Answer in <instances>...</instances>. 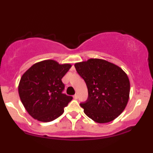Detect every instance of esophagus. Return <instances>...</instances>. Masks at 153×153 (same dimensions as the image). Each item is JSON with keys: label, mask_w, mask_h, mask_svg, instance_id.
I'll use <instances>...</instances> for the list:
<instances>
[{"label": "esophagus", "mask_w": 153, "mask_h": 153, "mask_svg": "<svg viewBox=\"0 0 153 153\" xmlns=\"http://www.w3.org/2000/svg\"><path fill=\"white\" fill-rule=\"evenodd\" d=\"M78 95H77V94L73 95V98L75 99V100H76V99H78Z\"/></svg>", "instance_id": "1"}]
</instances>
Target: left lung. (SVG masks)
Returning a JSON list of instances; mask_svg holds the SVG:
<instances>
[{
	"mask_svg": "<svg viewBox=\"0 0 153 153\" xmlns=\"http://www.w3.org/2000/svg\"><path fill=\"white\" fill-rule=\"evenodd\" d=\"M75 68L88 88V100L80 104L85 114L98 123L118 117L129 100L130 86L126 73L119 66L98 58L77 62Z\"/></svg>",
	"mask_w": 153,
	"mask_h": 153,
	"instance_id": "8db88e82",
	"label": "left lung"
}]
</instances>
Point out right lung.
<instances>
[{
	"label": "right lung",
	"instance_id": "add662e5",
	"mask_svg": "<svg viewBox=\"0 0 153 153\" xmlns=\"http://www.w3.org/2000/svg\"><path fill=\"white\" fill-rule=\"evenodd\" d=\"M71 66L45 60L36 62L24 73L18 85V93L31 117L46 123L63 113L73 97L62 93L65 85L61 79Z\"/></svg>",
	"mask_w": 153,
	"mask_h": 153
}]
</instances>
